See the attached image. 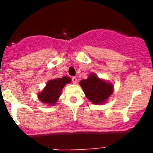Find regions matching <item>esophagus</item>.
<instances>
[{"mask_svg": "<svg viewBox=\"0 0 153 153\" xmlns=\"http://www.w3.org/2000/svg\"><path fill=\"white\" fill-rule=\"evenodd\" d=\"M72 82L73 83H76V82H77V78H76V76H72Z\"/></svg>", "mask_w": 153, "mask_h": 153, "instance_id": "obj_1", "label": "esophagus"}]
</instances>
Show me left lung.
I'll list each match as a JSON object with an SVG mask.
<instances>
[{
  "label": "left lung",
  "instance_id": "obj_1",
  "mask_svg": "<svg viewBox=\"0 0 153 153\" xmlns=\"http://www.w3.org/2000/svg\"><path fill=\"white\" fill-rule=\"evenodd\" d=\"M86 97L94 104L103 103L113 92V86L92 74L86 79L79 82Z\"/></svg>",
  "mask_w": 153,
  "mask_h": 153
}]
</instances>
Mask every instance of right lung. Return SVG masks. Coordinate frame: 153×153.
<instances>
[{
  "instance_id": "add662e5",
  "label": "right lung",
  "mask_w": 153,
  "mask_h": 153,
  "mask_svg": "<svg viewBox=\"0 0 153 153\" xmlns=\"http://www.w3.org/2000/svg\"><path fill=\"white\" fill-rule=\"evenodd\" d=\"M70 77L63 76L62 78L51 79L46 85L44 90L38 94V97L44 103L53 106L60 97L61 90L67 83H70Z\"/></svg>"
}]
</instances>
